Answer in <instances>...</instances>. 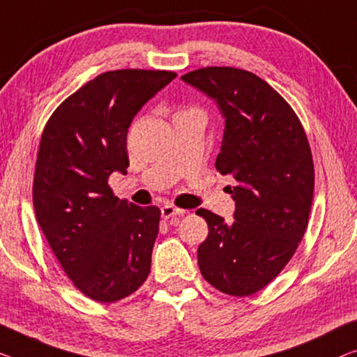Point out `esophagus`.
Returning a JSON list of instances; mask_svg holds the SVG:
<instances>
[{"label":"esophagus","instance_id":"obj_1","mask_svg":"<svg viewBox=\"0 0 357 357\" xmlns=\"http://www.w3.org/2000/svg\"><path fill=\"white\" fill-rule=\"evenodd\" d=\"M184 210L176 208V206L173 205H163L162 206V218L163 220H172V225L173 222L178 221V216H183L184 215Z\"/></svg>","mask_w":357,"mask_h":357}]
</instances>
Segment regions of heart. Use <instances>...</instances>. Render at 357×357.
Listing matches in <instances>:
<instances>
[{"mask_svg":"<svg viewBox=\"0 0 357 357\" xmlns=\"http://www.w3.org/2000/svg\"><path fill=\"white\" fill-rule=\"evenodd\" d=\"M185 112H192V110H185ZM179 114H184V112H179Z\"/></svg>","mask_w":357,"mask_h":357,"instance_id":"1","label":"heart"}]
</instances>
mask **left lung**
Segmentation results:
<instances>
[{"label": "left lung", "instance_id": "8db88e82", "mask_svg": "<svg viewBox=\"0 0 357 357\" xmlns=\"http://www.w3.org/2000/svg\"><path fill=\"white\" fill-rule=\"evenodd\" d=\"M208 96L225 119L216 169L232 174L234 221L205 208L208 237L197 258L206 282L232 296L257 294L294 257L314 194L305 130L282 96L252 72L206 67L181 77Z\"/></svg>", "mask_w": 357, "mask_h": 357}]
</instances>
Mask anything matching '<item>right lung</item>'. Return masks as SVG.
I'll list each match as a JSON object with an SVG mask.
<instances>
[{"label": "right lung", "mask_w": 357, "mask_h": 357, "mask_svg": "<svg viewBox=\"0 0 357 357\" xmlns=\"http://www.w3.org/2000/svg\"><path fill=\"white\" fill-rule=\"evenodd\" d=\"M174 78L165 70L100 73L63 100L43 131L36 221L66 274L94 301L131 295L151 273L160 210L120 200L107 181L126 174L132 119Z\"/></svg>", "instance_id": "add662e5"}]
</instances>
